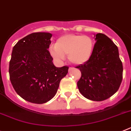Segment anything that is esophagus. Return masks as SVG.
<instances>
[{
    "instance_id": "1",
    "label": "esophagus",
    "mask_w": 131,
    "mask_h": 131,
    "mask_svg": "<svg viewBox=\"0 0 131 131\" xmlns=\"http://www.w3.org/2000/svg\"><path fill=\"white\" fill-rule=\"evenodd\" d=\"M73 69H74L73 68H72V67H70V68H69V72L72 71L73 70Z\"/></svg>"
}]
</instances>
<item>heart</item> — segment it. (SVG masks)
<instances>
[{
  "instance_id": "heart-1",
  "label": "heart",
  "mask_w": 131,
  "mask_h": 131,
  "mask_svg": "<svg viewBox=\"0 0 131 131\" xmlns=\"http://www.w3.org/2000/svg\"><path fill=\"white\" fill-rule=\"evenodd\" d=\"M94 48L90 36L80 34H66L58 39L55 47L50 48V52L56 60H61L68 55L74 64H82L89 60Z\"/></svg>"
}]
</instances>
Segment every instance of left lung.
I'll return each mask as SVG.
<instances>
[{"instance_id":"1","label":"left lung","mask_w":131,"mask_h":131,"mask_svg":"<svg viewBox=\"0 0 131 131\" xmlns=\"http://www.w3.org/2000/svg\"><path fill=\"white\" fill-rule=\"evenodd\" d=\"M95 37L96 42L91 58L76 67L81 72L77 86L84 97L101 101L118 90L123 78V65L117 47L110 38L101 33Z\"/></svg>"}]
</instances>
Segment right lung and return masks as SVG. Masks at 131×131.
Here are the masks:
<instances>
[{
  "mask_svg": "<svg viewBox=\"0 0 131 131\" xmlns=\"http://www.w3.org/2000/svg\"><path fill=\"white\" fill-rule=\"evenodd\" d=\"M52 34L35 32L20 39L13 48L9 61V79L20 97L36 104L54 97L68 66L56 68L48 49Z\"/></svg>",
  "mask_w": 131,
  "mask_h": 131,
  "instance_id": "add662e5",
  "label": "right lung"
}]
</instances>
